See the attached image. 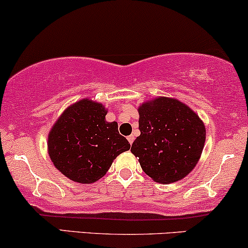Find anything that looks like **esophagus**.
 I'll return each instance as SVG.
<instances>
[{
    "mask_svg": "<svg viewBox=\"0 0 248 248\" xmlns=\"http://www.w3.org/2000/svg\"><path fill=\"white\" fill-rule=\"evenodd\" d=\"M127 140H129L130 145H132L133 141H134V137L133 136H129V137H127Z\"/></svg>",
    "mask_w": 248,
    "mask_h": 248,
    "instance_id": "esophagus-1",
    "label": "esophagus"
}]
</instances>
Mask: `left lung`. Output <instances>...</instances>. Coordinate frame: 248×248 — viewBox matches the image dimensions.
Masks as SVG:
<instances>
[{
    "label": "left lung",
    "mask_w": 248,
    "mask_h": 248,
    "mask_svg": "<svg viewBox=\"0 0 248 248\" xmlns=\"http://www.w3.org/2000/svg\"><path fill=\"white\" fill-rule=\"evenodd\" d=\"M140 136L131 152L146 175L171 184L194 169L206 141V126L197 112L172 97L157 96L138 107Z\"/></svg>",
    "instance_id": "left-lung-1"
}]
</instances>
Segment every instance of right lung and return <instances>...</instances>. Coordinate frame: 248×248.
Wrapping results in <instances>:
<instances>
[{
  "label": "right lung",
  "instance_id": "obj_1",
  "mask_svg": "<svg viewBox=\"0 0 248 248\" xmlns=\"http://www.w3.org/2000/svg\"><path fill=\"white\" fill-rule=\"evenodd\" d=\"M102 103L82 99L69 106L48 134V154L64 176L92 184L106 175L119 154L131 145L118 132L117 122H107Z\"/></svg>",
  "mask_w": 248,
  "mask_h": 248
}]
</instances>
